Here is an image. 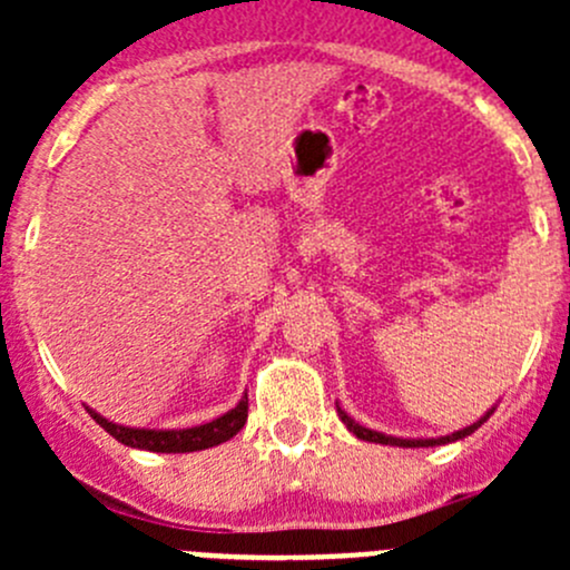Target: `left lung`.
<instances>
[{
    "mask_svg": "<svg viewBox=\"0 0 570 570\" xmlns=\"http://www.w3.org/2000/svg\"><path fill=\"white\" fill-rule=\"evenodd\" d=\"M336 411H338V419H342V422L347 424L350 433L358 435L361 441H375V444H389V446H439V444H450V441H461V439H465V435L474 433V430L480 428L482 422H488V416H491V413H493V411H488L485 416L480 419V422L469 424V428L458 430V433H452V435H441V439H394V435L377 433V430H370V428H364V424L353 422V419H350L347 413H344L338 405H336Z\"/></svg>",
    "mask_w": 570,
    "mask_h": 570,
    "instance_id": "obj_1",
    "label": "left lung"
}]
</instances>
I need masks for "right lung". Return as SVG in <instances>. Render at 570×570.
Masks as SVG:
<instances>
[{"label":"right lung","mask_w":570,"mask_h":570,"mask_svg":"<svg viewBox=\"0 0 570 570\" xmlns=\"http://www.w3.org/2000/svg\"><path fill=\"white\" fill-rule=\"evenodd\" d=\"M90 411V407H88ZM90 416L112 435L115 441L126 446H135V450H148V452H198L209 450V446L223 444V441L234 439L239 430L248 422V394L239 400L237 407H232L223 416L212 419V422L200 424V428H187V430H140V428H124V424L107 422L105 416H99L96 411H90Z\"/></svg>","instance_id":"right-lung-1"}]
</instances>
